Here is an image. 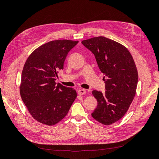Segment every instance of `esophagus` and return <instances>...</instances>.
Instances as JSON below:
<instances>
[{"label": "esophagus", "instance_id": "34e87169", "mask_svg": "<svg viewBox=\"0 0 159 159\" xmlns=\"http://www.w3.org/2000/svg\"><path fill=\"white\" fill-rule=\"evenodd\" d=\"M78 95H85V94L86 93V91H85V89H79V90H78Z\"/></svg>", "mask_w": 159, "mask_h": 159}]
</instances>
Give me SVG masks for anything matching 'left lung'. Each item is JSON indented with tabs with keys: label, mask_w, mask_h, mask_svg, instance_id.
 <instances>
[{
	"label": "left lung",
	"mask_w": 159,
	"mask_h": 159,
	"mask_svg": "<svg viewBox=\"0 0 159 159\" xmlns=\"http://www.w3.org/2000/svg\"><path fill=\"white\" fill-rule=\"evenodd\" d=\"M81 43L94 54L105 76V93L92 91L98 106L91 116L109 125L124 116L135 95L139 77L135 63L125 46L107 38L94 37Z\"/></svg>",
	"instance_id": "left-lung-1"
}]
</instances>
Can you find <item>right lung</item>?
Returning a JSON list of instances; mask_svg holds the SVG:
<instances>
[{
    "label": "right lung",
    "mask_w": 159,
    "mask_h": 159,
    "mask_svg": "<svg viewBox=\"0 0 159 159\" xmlns=\"http://www.w3.org/2000/svg\"><path fill=\"white\" fill-rule=\"evenodd\" d=\"M78 41H50L34 50L22 72L20 93L32 117L40 123L54 125L68 114L76 91L55 82L64 69L66 57Z\"/></svg>",
    "instance_id": "add662e5"
}]
</instances>
